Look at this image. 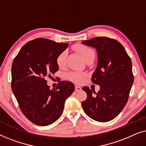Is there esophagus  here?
Listing matches in <instances>:
<instances>
[{"mask_svg": "<svg viewBox=\"0 0 146 146\" xmlns=\"http://www.w3.org/2000/svg\"><path fill=\"white\" fill-rule=\"evenodd\" d=\"M82 90V88L78 86H75V90L76 91H80Z\"/></svg>", "mask_w": 146, "mask_h": 146, "instance_id": "1", "label": "esophagus"}]
</instances>
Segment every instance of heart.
<instances>
[{"instance_id":"1","label":"heart","mask_w":146,"mask_h":146,"mask_svg":"<svg viewBox=\"0 0 146 146\" xmlns=\"http://www.w3.org/2000/svg\"><path fill=\"white\" fill-rule=\"evenodd\" d=\"M74 50L83 58V59L86 60L88 58L91 56L95 55L94 51L90 48L86 46L83 44H76L74 46ZM66 58H67V52L63 51L58 55L56 58V64L60 68H63L65 66L66 63ZM86 76L84 73L77 72H71L67 74L66 77L70 80L75 83H81L82 82Z\"/></svg>"}]
</instances>
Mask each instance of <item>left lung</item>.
Listing matches in <instances>:
<instances>
[{
	"label": "left lung",
	"instance_id": "obj_1",
	"mask_svg": "<svg viewBox=\"0 0 146 146\" xmlns=\"http://www.w3.org/2000/svg\"><path fill=\"white\" fill-rule=\"evenodd\" d=\"M82 43L96 49L98 64L92 81L100 87L98 93L87 86L82 88L87 98L82 106L90 118L106 122L121 112L128 100L133 82L131 59L115 39L96 37Z\"/></svg>",
	"mask_w": 146,
	"mask_h": 146
}]
</instances>
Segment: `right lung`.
Returning a JSON list of instances; mask_svg holds the SVG:
<instances>
[{
  "instance_id": "obj_1",
  "label": "right lung",
  "mask_w": 146,
  "mask_h": 146,
  "mask_svg": "<svg viewBox=\"0 0 146 146\" xmlns=\"http://www.w3.org/2000/svg\"><path fill=\"white\" fill-rule=\"evenodd\" d=\"M68 46L38 38L22 47L12 64L11 88L24 115L36 125L45 126L60 117L66 100L74 91L70 82L61 81L50 90L46 77L58 70L56 58Z\"/></svg>"
}]
</instances>
